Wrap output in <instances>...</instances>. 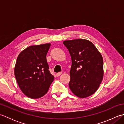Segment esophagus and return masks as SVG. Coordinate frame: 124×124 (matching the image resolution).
<instances>
[{"label": "esophagus", "instance_id": "esophagus-1", "mask_svg": "<svg viewBox=\"0 0 124 124\" xmlns=\"http://www.w3.org/2000/svg\"><path fill=\"white\" fill-rule=\"evenodd\" d=\"M62 72H58V73H56V76L57 77H59V76H60L61 75H62Z\"/></svg>", "mask_w": 124, "mask_h": 124}]
</instances>
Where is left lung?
I'll return each mask as SVG.
<instances>
[{
	"label": "left lung",
	"mask_w": 124,
	"mask_h": 124,
	"mask_svg": "<svg viewBox=\"0 0 124 124\" xmlns=\"http://www.w3.org/2000/svg\"><path fill=\"white\" fill-rule=\"evenodd\" d=\"M71 57L69 86L76 96L84 98L94 94L103 77L101 54L90 41L78 39L63 41Z\"/></svg>",
	"instance_id": "left-lung-1"
}]
</instances>
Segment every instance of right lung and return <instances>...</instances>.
<instances>
[{
	"label": "right lung",
	"mask_w": 124,
	"mask_h": 124,
	"mask_svg": "<svg viewBox=\"0 0 124 124\" xmlns=\"http://www.w3.org/2000/svg\"><path fill=\"white\" fill-rule=\"evenodd\" d=\"M51 44L28 47L17 58L14 73L21 90L31 99L47 93L54 80L46 60Z\"/></svg>",
	"instance_id": "add662e5"
}]
</instances>
